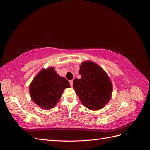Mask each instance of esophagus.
I'll use <instances>...</instances> for the list:
<instances>
[{"instance_id": "esophagus-1", "label": "esophagus", "mask_w": 150, "mask_h": 150, "mask_svg": "<svg viewBox=\"0 0 150 150\" xmlns=\"http://www.w3.org/2000/svg\"><path fill=\"white\" fill-rule=\"evenodd\" d=\"M69 83H70V85H71V87H72V84H73V81H72V80L70 81H69Z\"/></svg>"}]
</instances>
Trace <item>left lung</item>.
Returning a JSON list of instances; mask_svg holds the SVG:
<instances>
[{
	"mask_svg": "<svg viewBox=\"0 0 150 150\" xmlns=\"http://www.w3.org/2000/svg\"><path fill=\"white\" fill-rule=\"evenodd\" d=\"M81 79L73 81V88L83 105L89 110H99L110 101L112 84L103 68L91 61L81 63Z\"/></svg>",
	"mask_w": 150,
	"mask_h": 150,
	"instance_id": "8db88e82",
	"label": "left lung"
}]
</instances>
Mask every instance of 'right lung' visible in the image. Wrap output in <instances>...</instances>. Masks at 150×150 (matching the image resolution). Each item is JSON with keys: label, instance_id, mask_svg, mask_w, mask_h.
I'll return each instance as SVG.
<instances>
[{"label": "right lung", "instance_id": "add662e5", "mask_svg": "<svg viewBox=\"0 0 150 150\" xmlns=\"http://www.w3.org/2000/svg\"><path fill=\"white\" fill-rule=\"evenodd\" d=\"M70 84L64 77H61L54 67L40 70L29 85L30 98L44 110H50L59 101L66 88Z\"/></svg>", "mask_w": 150, "mask_h": 150}]
</instances>
